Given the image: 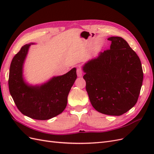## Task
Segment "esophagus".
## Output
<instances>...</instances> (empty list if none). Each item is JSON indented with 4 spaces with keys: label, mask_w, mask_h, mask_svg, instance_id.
Instances as JSON below:
<instances>
[{
    "label": "esophagus",
    "mask_w": 154,
    "mask_h": 154,
    "mask_svg": "<svg viewBox=\"0 0 154 154\" xmlns=\"http://www.w3.org/2000/svg\"><path fill=\"white\" fill-rule=\"evenodd\" d=\"M76 73H77V76L78 77H81L82 76V74L83 73V70L81 67H78L77 68V70H76Z\"/></svg>",
    "instance_id": "1"
}]
</instances>
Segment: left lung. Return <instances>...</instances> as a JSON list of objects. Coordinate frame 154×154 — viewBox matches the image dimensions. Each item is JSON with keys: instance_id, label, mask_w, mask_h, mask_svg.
<instances>
[{"instance_id": "1", "label": "left lung", "mask_w": 154, "mask_h": 154, "mask_svg": "<svg viewBox=\"0 0 154 154\" xmlns=\"http://www.w3.org/2000/svg\"><path fill=\"white\" fill-rule=\"evenodd\" d=\"M110 48L83 67L86 90L99 112L121 116L136 104L143 80L141 60L122 37L112 36Z\"/></svg>"}]
</instances>
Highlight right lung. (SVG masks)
Segmentation results:
<instances>
[{
    "label": "right lung",
    "instance_id": "obj_1",
    "mask_svg": "<svg viewBox=\"0 0 154 154\" xmlns=\"http://www.w3.org/2000/svg\"><path fill=\"white\" fill-rule=\"evenodd\" d=\"M30 45L22 46L14 56L9 74V90L21 113L35 119L47 120L66 109L69 92L77 78L76 69L54 77L40 87L27 85L22 78V66Z\"/></svg>",
    "mask_w": 154,
    "mask_h": 154
}]
</instances>
